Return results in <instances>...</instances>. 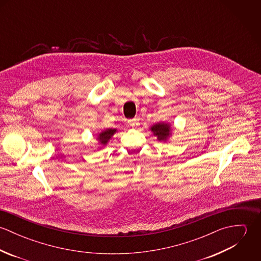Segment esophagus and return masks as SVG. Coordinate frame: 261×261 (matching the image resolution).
<instances>
[{"label": "esophagus", "mask_w": 261, "mask_h": 261, "mask_svg": "<svg viewBox=\"0 0 261 261\" xmlns=\"http://www.w3.org/2000/svg\"><path fill=\"white\" fill-rule=\"evenodd\" d=\"M128 124H129L132 127H137L138 125H140V120H139V118L129 119V120H128Z\"/></svg>", "instance_id": "34e87169"}]
</instances>
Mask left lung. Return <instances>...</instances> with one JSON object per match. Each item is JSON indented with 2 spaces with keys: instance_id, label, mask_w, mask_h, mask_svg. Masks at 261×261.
Wrapping results in <instances>:
<instances>
[{
  "instance_id": "1",
  "label": "left lung",
  "mask_w": 261,
  "mask_h": 261,
  "mask_svg": "<svg viewBox=\"0 0 261 261\" xmlns=\"http://www.w3.org/2000/svg\"><path fill=\"white\" fill-rule=\"evenodd\" d=\"M154 137L160 142H168L172 136V127L169 122H158L149 128Z\"/></svg>"
}]
</instances>
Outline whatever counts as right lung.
Masks as SVG:
<instances>
[{
  "mask_svg": "<svg viewBox=\"0 0 261 261\" xmlns=\"http://www.w3.org/2000/svg\"><path fill=\"white\" fill-rule=\"evenodd\" d=\"M116 133V129L115 128H108L106 130H102L101 133L97 134V141H98V144L100 145V147L98 149H101L103 147H106L109 143V141L112 138V136Z\"/></svg>",
  "mask_w": 261,
  "mask_h": 261,
  "instance_id": "obj_1",
  "label": "right lung"
}]
</instances>
